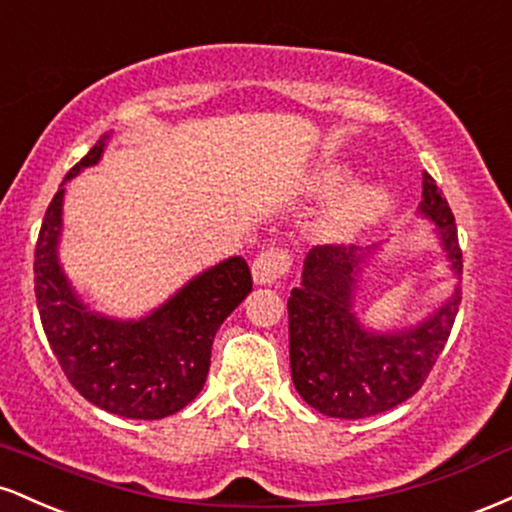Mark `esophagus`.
<instances>
[{"label": "esophagus", "mask_w": 512, "mask_h": 512, "mask_svg": "<svg viewBox=\"0 0 512 512\" xmlns=\"http://www.w3.org/2000/svg\"><path fill=\"white\" fill-rule=\"evenodd\" d=\"M291 269V255L284 248H267L252 262V279L260 286H272Z\"/></svg>", "instance_id": "esophagus-1"}]
</instances>
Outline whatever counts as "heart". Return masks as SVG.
<instances>
[{"mask_svg":"<svg viewBox=\"0 0 512 512\" xmlns=\"http://www.w3.org/2000/svg\"><path fill=\"white\" fill-rule=\"evenodd\" d=\"M337 178L330 175L325 185L332 187ZM387 209V195L380 187H356L346 192L337 202L327 209V214L320 221V233L330 240H349L373 226Z\"/></svg>","mask_w":512,"mask_h":512,"instance_id":"heart-1","label":"heart"}]
</instances>
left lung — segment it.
I'll return each mask as SVG.
<instances>
[{
    "label": "left lung",
    "instance_id": "left-lung-1",
    "mask_svg": "<svg viewBox=\"0 0 512 512\" xmlns=\"http://www.w3.org/2000/svg\"><path fill=\"white\" fill-rule=\"evenodd\" d=\"M419 211L438 226L450 269L460 276L455 216L428 173ZM373 250L315 245L303 262L301 286L289 298L293 385L310 407L334 419L383 414L419 392L443 354L462 301V289L455 286L448 301L419 325L397 332L366 330L354 313V293Z\"/></svg>",
    "mask_w": 512,
    "mask_h": 512
}]
</instances>
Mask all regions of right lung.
Here are the masks:
<instances>
[{
    "label": "right lung",
    "instance_id": "right-lung-1",
    "mask_svg": "<svg viewBox=\"0 0 512 512\" xmlns=\"http://www.w3.org/2000/svg\"><path fill=\"white\" fill-rule=\"evenodd\" d=\"M108 139L110 134L101 137L64 182L96 166ZM62 199L60 187L45 211L33 264L40 322L52 354L74 390L110 414L144 421L175 414L199 395L221 322L252 291L248 262L228 257L187 281L154 313L113 320L93 313L62 272Z\"/></svg>",
    "mask_w": 512,
    "mask_h": 512
}]
</instances>
